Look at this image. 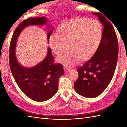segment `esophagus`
<instances>
[{"mask_svg":"<svg viewBox=\"0 0 127 127\" xmlns=\"http://www.w3.org/2000/svg\"><path fill=\"white\" fill-rule=\"evenodd\" d=\"M64 71H65V72H68L69 71V70H70V69L69 68H68L67 66H64Z\"/></svg>","mask_w":127,"mask_h":127,"instance_id":"1","label":"esophagus"}]
</instances>
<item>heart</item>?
Returning a JSON list of instances; mask_svg holds the SVG:
<instances>
[{
  "label": "heart",
  "instance_id": "obj_1",
  "mask_svg": "<svg viewBox=\"0 0 127 127\" xmlns=\"http://www.w3.org/2000/svg\"><path fill=\"white\" fill-rule=\"evenodd\" d=\"M103 29L96 20L88 18L72 19L64 22L59 32L52 34L49 44L52 50L60 55L65 49H69L58 57L57 60L67 66H72L80 59H89L96 51L102 39Z\"/></svg>",
  "mask_w": 127,
  "mask_h": 127
}]
</instances>
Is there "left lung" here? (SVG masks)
Returning a JSON list of instances; mask_svg holds the SVG:
<instances>
[{
    "instance_id": "1",
    "label": "left lung",
    "mask_w": 127,
    "mask_h": 127,
    "mask_svg": "<svg viewBox=\"0 0 127 127\" xmlns=\"http://www.w3.org/2000/svg\"><path fill=\"white\" fill-rule=\"evenodd\" d=\"M97 15L103 25L99 47L91 58L77 69L78 78L74 83L76 92L87 98H95L101 94L109 85L117 64L119 45L113 26L104 15Z\"/></svg>"
}]
</instances>
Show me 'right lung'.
Returning a JSON list of instances; mask_svg holds the SVG:
<instances>
[{
  "instance_id": "obj_1",
  "label": "right lung",
  "mask_w": 127,
  "mask_h": 127,
  "mask_svg": "<svg viewBox=\"0 0 127 127\" xmlns=\"http://www.w3.org/2000/svg\"><path fill=\"white\" fill-rule=\"evenodd\" d=\"M46 17H31L21 22L15 29L9 47V65L17 85L27 96L37 102L47 101L55 95L58 88V82L64 75L63 66L55 63L51 50L48 48L44 59L32 68H25L19 64L15 56L16 42L20 34L26 26L45 24ZM52 32L48 33V40Z\"/></svg>"
}]
</instances>
